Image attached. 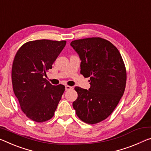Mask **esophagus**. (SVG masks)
I'll return each mask as SVG.
<instances>
[{
  "label": "esophagus",
  "instance_id": "esophagus-1",
  "mask_svg": "<svg viewBox=\"0 0 151 151\" xmlns=\"http://www.w3.org/2000/svg\"><path fill=\"white\" fill-rule=\"evenodd\" d=\"M71 88H73V87H70V86H68V85H66V86H65V89H66V91H68V90L71 89Z\"/></svg>",
  "mask_w": 151,
  "mask_h": 151
}]
</instances>
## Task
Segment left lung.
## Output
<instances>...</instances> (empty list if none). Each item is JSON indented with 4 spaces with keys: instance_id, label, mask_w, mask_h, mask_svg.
I'll list each match as a JSON object with an SVG mask.
<instances>
[{
    "instance_id": "left-lung-1",
    "label": "left lung",
    "mask_w": 151,
    "mask_h": 151,
    "mask_svg": "<svg viewBox=\"0 0 151 151\" xmlns=\"http://www.w3.org/2000/svg\"><path fill=\"white\" fill-rule=\"evenodd\" d=\"M70 45L81 60V74L90 77L88 90L76 87L73 102L76 114L85 123L94 124L111 114L125 91L126 70L117 47L101 37L76 40Z\"/></svg>"
}]
</instances>
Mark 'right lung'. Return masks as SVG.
<instances>
[{"label": "right lung", "mask_w": 151, "mask_h": 151, "mask_svg": "<svg viewBox=\"0 0 151 151\" xmlns=\"http://www.w3.org/2000/svg\"><path fill=\"white\" fill-rule=\"evenodd\" d=\"M66 43L49 40L28 42L14 58L11 73L14 93L24 114L36 122H44L54 116L65 90L64 85H52L44 76Z\"/></svg>", "instance_id": "obj_1"}]
</instances>
